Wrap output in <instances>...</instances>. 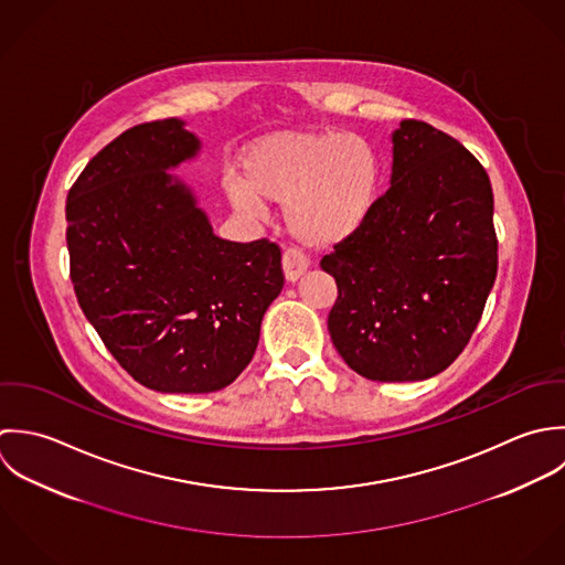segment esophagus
I'll use <instances>...</instances> for the list:
<instances>
[{"instance_id":"34e87169","label":"esophagus","mask_w":565,"mask_h":565,"mask_svg":"<svg viewBox=\"0 0 565 565\" xmlns=\"http://www.w3.org/2000/svg\"><path fill=\"white\" fill-rule=\"evenodd\" d=\"M281 264H284V275H286L288 281H297L308 270V266H310L306 253L301 248H295V246L284 250Z\"/></svg>"}]
</instances>
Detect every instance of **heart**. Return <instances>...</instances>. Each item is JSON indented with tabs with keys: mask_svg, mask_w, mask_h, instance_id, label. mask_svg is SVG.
Masks as SVG:
<instances>
[{
	"mask_svg": "<svg viewBox=\"0 0 565 565\" xmlns=\"http://www.w3.org/2000/svg\"><path fill=\"white\" fill-rule=\"evenodd\" d=\"M242 172L226 181L233 207L257 216L262 199L286 203L290 231L312 246L339 244L364 225L382 183L373 143L342 130L270 135L248 148Z\"/></svg>",
	"mask_w": 565,
	"mask_h": 565,
	"instance_id": "obj_1",
	"label": "heart"
}]
</instances>
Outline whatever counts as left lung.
Segmentation results:
<instances>
[{
    "instance_id": "8db88e82",
    "label": "left lung",
    "mask_w": 565,
    "mask_h": 565,
    "mask_svg": "<svg viewBox=\"0 0 565 565\" xmlns=\"http://www.w3.org/2000/svg\"><path fill=\"white\" fill-rule=\"evenodd\" d=\"M321 268L339 288L328 330L355 373L417 382L446 371L498 273L487 170L448 132L404 119L393 132L391 188Z\"/></svg>"
}]
</instances>
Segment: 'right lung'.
Wrapping results in <instances>:
<instances>
[{"mask_svg": "<svg viewBox=\"0 0 565 565\" xmlns=\"http://www.w3.org/2000/svg\"><path fill=\"white\" fill-rule=\"evenodd\" d=\"M199 139L168 117L107 143L67 194L70 277L119 366L161 393H212L250 362L284 288L281 248L214 235L166 170Z\"/></svg>", "mask_w": 565, "mask_h": 565, "instance_id": "right-lung-1", "label": "right lung"}]
</instances>
